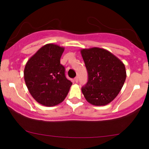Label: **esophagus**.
Segmentation results:
<instances>
[{
	"mask_svg": "<svg viewBox=\"0 0 149 149\" xmlns=\"http://www.w3.org/2000/svg\"><path fill=\"white\" fill-rule=\"evenodd\" d=\"M74 81L76 82V83H78V76H76V78H74Z\"/></svg>",
	"mask_w": 149,
	"mask_h": 149,
	"instance_id": "34e87169",
	"label": "esophagus"
}]
</instances>
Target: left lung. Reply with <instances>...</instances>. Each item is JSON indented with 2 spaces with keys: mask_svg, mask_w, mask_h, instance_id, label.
I'll return each mask as SVG.
<instances>
[{
  "mask_svg": "<svg viewBox=\"0 0 149 149\" xmlns=\"http://www.w3.org/2000/svg\"><path fill=\"white\" fill-rule=\"evenodd\" d=\"M88 73L81 89L85 100L94 106H105L117 97L126 79L125 64L107 49L100 47L80 50Z\"/></svg>",
  "mask_w": 149,
  "mask_h": 149,
  "instance_id": "obj_1",
  "label": "left lung"
}]
</instances>
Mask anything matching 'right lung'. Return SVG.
Here are the masks:
<instances>
[{
    "label": "right lung",
    "mask_w": 149,
    "mask_h": 149,
    "mask_svg": "<svg viewBox=\"0 0 149 149\" xmlns=\"http://www.w3.org/2000/svg\"><path fill=\"white\" fill-rule=\"evenodd\" d=\"M64 47L53 43L40 47L26 64L24 78L33 98L45 107H54L64 100L72 83L65 76L60 64Z\"/></svg>",
    "instance_id": "obj_1"
}]
</instances>
